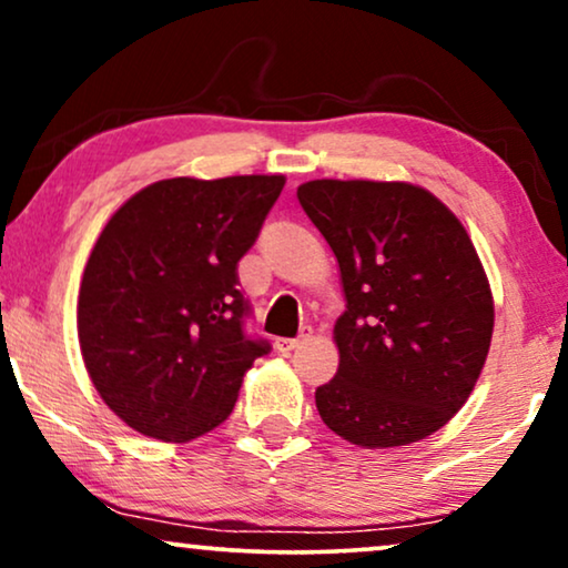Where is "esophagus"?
Instances as JSON below:
<instances>
[{
    "label": "esophagus",
    "instance_id": "34e87169",
    "mask_svg": "<svg viewBox=\"0 0 568 568\" xmlns=\"http://www.w3.org/2000/svg\"><path fill=\"white\" fill-rule=\"evenodd\" d=\"M311 337V329L306 326V329H303L298 337H277L275 339V347H277V353H291V349H295L301 345L303 339H308Z\"/></svg>",
    "mask_w": 568,
    "mask_h": 568
}]
</instances>
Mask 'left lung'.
<instances>
[{
	"label": "left lung",
	"instance_id": "obj_1",
	"mask_svg": "<svg viewBox=\"0 0 568 568\" xmlns=\"http://www.w3.org/2000/svg\"><path fill=\"white\" fill-rule=\"evenodd\" d=\"M298 203L339 265L337 375L316 409L342 440L381 450L437 433L468 402L494 298L455 213L412 182L311 180Z\"/></svg>",
	"mask_w": 568,
	"mask_h": 568
}]
</instances>
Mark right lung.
I'll return each instance as SVG.
<instances>
[{
    "mask_svg": "<svg viewBox=\"0 0 568 568\" xmlns=\"http://www.w3.org/2000/svg\"><path fill=\"white\" fill-rule=\"evenodd\" d=\"M283 185V174L159 180L110 215L79 285L77 329L94 388L135 433H211L270 353L244 334L236 265Z\"/></svg>",
    "mask_w": 568,
    "mask_h": 568,
    "instance_id": "right-lung-1",
    "label": "right lung"
}]
</instances>
